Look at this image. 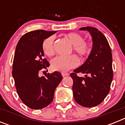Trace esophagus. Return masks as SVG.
<instances>
[{
  "mask_svg": "<svg viewBox=\"0 0 125 125\" xmlns=\"http://www.w3.org/2000/svg\"><path fill=\"white\" fill-rule=\"evenodd\" d=\"M62 76H63V77L69 76V73H62Z\"/></svg>",
  "mask_w": 125,
  "mask_h": 125,
  "instance_id": "esophagus-1",
  "label": "esophagus"
}]
</instances>
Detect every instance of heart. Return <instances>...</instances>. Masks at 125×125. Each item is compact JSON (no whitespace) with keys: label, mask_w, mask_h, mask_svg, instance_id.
I'll list each match as a JSON object with an SVG mask.
<instances>
[{"label":"heart","mask_w":125,"mask_h":125,"mask_svg":"<svg viewBox=\"0 0 125 125\" xmlns=\"http://www.w3.org/2000/svg\"><path fill=\"white\" fill-rule=\"evenodd\" d=\"M66 37L73 45V49L81 57L87 56L91 52V46L87 42L84 41V38L81 34L71 32L66 34ZM53 36L45 39L42 44V50L45 54L51 56L54 53ZM79 64V61L75 56L55 57L51 61V67L53 70L65 72L71 69L76 68Z\"/></svg>","instance_id":"obj_1"}]
</instances>
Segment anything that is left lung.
I'll return each mask as SVG.
<instances>
[{
	"label": "left lung",
	"instance_id": "8db88e82",
	"mask_svg": "<svg viewBox=\"0 0 125 125\" xmlns=\"http://www.w3.org/2000/svg\"><path fill=\"white\" fill-rule=\"evenodd\" d=\"M79 30L88 31L91 34L93 47L84 63L70 76L73 80L75 101L83 106L91 108L101 103L110 92L113 78L112 54L108 40L99 30L89 26ZM78 72L89 76L79 77L76 74Z\"/></svg>",
	"mask_w": 125,
	"mask_h": 125
}]
</instances>
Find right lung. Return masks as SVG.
Segmentation results:
<instances>
[{
    "mask_svg": "<svg viewBox=\"0 0 125 125\" xmlns=\"http://www.w3.org/2000/svg\"><path fill=\"white\" fill-rule=\"evenodd\" d=\"M56 32L44 30L29 32L22 36L16 46L12 76L19 96L31 109L39 110L49 105L52 101L56 87L62 79L57 71L47 73L46 77L39 76L50 65L44 58L42 42Z\"/></svg>",
    "mask_w": 125,
    "mask_h": 125,
    "instance_id": "obj_1",
    "label": "right lung"
}]
</instances>
